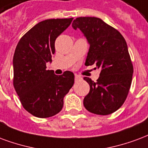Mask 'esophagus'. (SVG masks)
I'll return each instance as SVG.
<instances>
[{
    "instance_id": "obj_1",
    "label": "esophagus",
    "mask_w": 148,
    "mask_h": 148,
    "mask_svg": "<svg viewBox=\"0 0 148 148\" xmlns=\"http://www.w3.org/2000/svg\"><path fill=\"white\" fill-rule=\"evenodd\" d=\"M74 77H75V81L77 82V81H80V80L82 79V77H80L79 75H77V74H75L74 75Z\"/></svg>"
}]
</instances>
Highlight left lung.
I'll use <instances>...</instances> for the list:
<instances>
[{
  "instance_id": "left-lung-1",
  "label": "left lung",
  "mask_w": 148,
  "mask_h": 148,
  "mask_svg": "<svg viewBox=\"0 0 148 148\" xmlns=\"http://www.w3.org/2000/svg\"><path fill=\"white\" fill-rule=\"evenodd\" d=\"M72 27L81 29L90 45L85 65L101 68L96 82L84 77L90 86L83 101L85 109L99 115L114 113L125 101L132 83L133 66L126 41L119 30L96 17H78Z\"/></svg>"
}]
</instances>
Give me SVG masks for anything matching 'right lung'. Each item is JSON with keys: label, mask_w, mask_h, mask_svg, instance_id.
I'll list each match as a JSON object with an SVG mask.
<instances>
[{"label": "right lung", "mask_w": 148, "mask_h": 148, "mask_svg": "<svg viewBox=\"0 0 148 148\" xmlns=\"http://www.w3.org/2000/svg\"><path fill=\"white\" fill-rule=\"evenodd\" d=\"M73 18H52L40 22L27 31L16 46L13 56V85L25 110L45 119L63 107V97L74 82V75L66 71L56 75L46 70L52 61L56 39L71 25Z\"/></svg>", "instance_id": "right-lung-1"}]
</instances>
